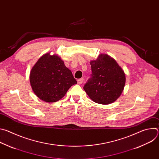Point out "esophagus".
<instances>
[{
    "instance_id": "obj_1",
    "label": "esophagus",
    "mask_w": 159,
    "mask_h": 159,
    "mask_svg": "<svg viewBox=\"0 0 159 159\" xmlns=\"http://www.w3.org/2000/svg\"><path fill=\"white\" fill-rule=\"evenodd\" d=\"M83 82H84V79H78L77 80V83L79 84H82V83H83Z\"/></svg>"
}]
</instances>
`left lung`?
Returning <instances> with one entry per match:
<instances>
[{"instance_id": "1", "label": "left lung", "mask_w": 159, "mask_h": 159, "mask_svg": "<svg viewBox=\"0 0 159 159\" xmlns=\"http://www.w3.org/2000/svg\"><path fill=\"white\" fill-rule=\"evenodd\" d=\"M92 74L84 86L89 97L94 102L109 104L121 96L125 87L124 71L115 59L107 54H100L90 62Z\"/></svg>"}]
</instances>
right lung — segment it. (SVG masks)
<instances>
[{
  "mask_svg": "<svg viewBox=\"0 0 159 159\" xmlns=\"http://www.w3.org/2000/svg\"><path fill=\"white\" fill-rule=\"evenodd\" d=\"M30 80L36 96L47 102L59 101L77 83L60 57L50 53L43 55L33 66Z\"/></svg>",
  "mask_w": 159,
  "mask_h": 159,
  "instance_id": "obj_1",
  "label": "right lung"
}]
</instances>
